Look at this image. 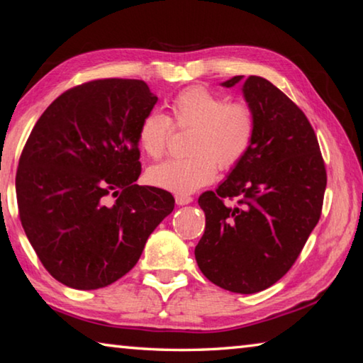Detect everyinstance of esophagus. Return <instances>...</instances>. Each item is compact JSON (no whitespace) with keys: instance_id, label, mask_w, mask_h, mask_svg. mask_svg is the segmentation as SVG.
Instances as JSON below:
<instances>
[{"instance_id":"obj_1","label":"esophagus","mask_w":363,"mask_h":363,"mask_svg":"<svg viewBox=\"0 0 363 363\" xmlns=\"http://www.w3.org/2000/svg\"><path fill=\"white\" fill-rule=\"evenodd\" d=\"M174 200H176V205H179V206L189 205V203H192V201H194L192 196H189V195H179V194H177V195L174 196Z\"/></svg>"}]
</instances>
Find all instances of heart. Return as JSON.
Returning <instances> with one entry per match:
<instances>
[{"mask_svg": "<svg viewBox=\"0 0 363 363\" xmlns=\"http://www.w3.org/2000/svg\"><path fill=\"white\" fill-rule=\"evenodd\" d=\"M176 126L194 130L190 158H174L147 171L152 186L186 195L208 186L220 168H232L247 155L256 134V118L250 106L229 104L205 88L182 91L171 104ZM173 131L169 116L160 110L147 112L138 128V144L147 157L160 158Z\"/></svg>", "mask_w": 363, "mask_h": 363, "instance_id": "b5f03b06", "label": "heart"}]
</instances>
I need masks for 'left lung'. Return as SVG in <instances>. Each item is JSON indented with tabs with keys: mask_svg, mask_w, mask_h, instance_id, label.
Here are the masks:
<instances>
[{
	"mask_svg": "<svg viewBox=\"0 0 363 363\" xmlns=\"http://www.w3.org/2000/svg\"><path fill=\"white\" fill-rule=\"evenodd\" d=\"M240 82L243 75L220 86ZM242 93L256 134L216 192L200 195L206 225L195 259L214 285L251 294L274 285L296 261L320 219L327 171L309 120L277 86L251 75ZM233 196L237 206L223 203Z\"/></svg>",
	"mask_w": 363,
	"mask_h": 363,
	"instance_id": "1",
	"label": "left lung"
}]
</instances>
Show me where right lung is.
Listing matches in <instances>:
<instances>
[{
	"instance_id": "add662e5",
	"label": "right lung",
	"mask_w": 363,
	"mask_h": 363,
	"mask_svg": "<svg viewBox=\"0 0 363 363\" xmlns=\"http://www.w3.org/2000/svg\"><path fill=\"white\" fill-rule=\"evenodd\" d=\"M157 101L140 79H96L60 94L30 133L16 176L19 216L60 284L97 290L121 279L174 210L167 190L136 184L138 128Z\"/></svg>"
}]
</instances>
